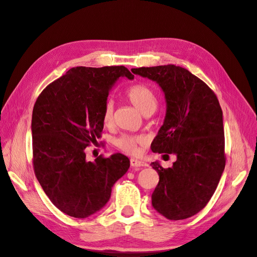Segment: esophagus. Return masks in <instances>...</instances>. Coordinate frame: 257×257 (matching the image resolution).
I'll list each match as a JSON object with an SVG mask.
<instances>
[{"label": "esophagus", "mask_w": 257, "mask_h": 257, "mask_svg": "<svg viewBox=\"0 0 257 257\" xmlns=\"http://www.w3.org/2000/svg\"><path fill=\"white\" fill-rule=\"evenodd\" d=\"M130 164L131 167L134 168H140V167H147V163L144 162V161H141V160H138V159H131L130 160Z\"/></svg>", "instance_id": "34e87169"}]
</instances>
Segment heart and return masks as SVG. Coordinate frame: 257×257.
<instances>
[{"instance_id":"b5f03b06","label":"heart","mask_w":257,"mask_h":257,"mask_svg":"<svg viewBox=\"0 0 257 257\" xmlns=\"http://www.w3.org/2000/svg\"><path fill=\"white\" fill-rule=\"evenodd\" d=\"M126 98L134 104L137 109L144 115H151L155 112L158 105V98L155 90L148 85L138 83L128 87L125 93ZM114 118V102L111 99L103 104L102 109V120L105 125H110ZM145 140L143 137L122 135L115 141V145L120 151L127 154L135 155L138 153L139 145L143 144Z\"/></svg>"}]
</instances>
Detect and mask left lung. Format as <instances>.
<instances>
[{
  "label": "left lung",
  "instance_id": "8db88e82",
  "mask_svg": "<svg viewBox=\"0 0 257 257\" xmlns=\"http://www.w3.org/2000/svg\"><path fill=\"white\" fill-rule=\"evenodd\" d=\"M159 84L167 101L163 125L152 151L174 154L173 167L151 163L159 174L154 208L169 220H184L209 202L225 168L224 128L218 98L189 70L175 65L132 68Z\"/></svg>",
  "mask_w": 257,
  "mask_h": 257
}]
</instances>
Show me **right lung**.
I'll return each mask as SVG.
<instances>
[{
  "label": "right lung",
  "mask_w": 257,
  "mask_h": 257,
  "mask_svg": "<svg viewBox=\"0 0 257 257\" xmlns=\"http://www.w3.org/2000/svg\"><path fill=\"white\" fill-rule=\"evenodd\" d=\"M119 77L135 78L125 66L73 67L38 96L32 115L33 168L53 205L84 219L109 202L112 187L130 167L114 154L86 160L85 148L103 129L102 109Z\"/></svg>",
  "instance_id": "1"
}]
</instances>
